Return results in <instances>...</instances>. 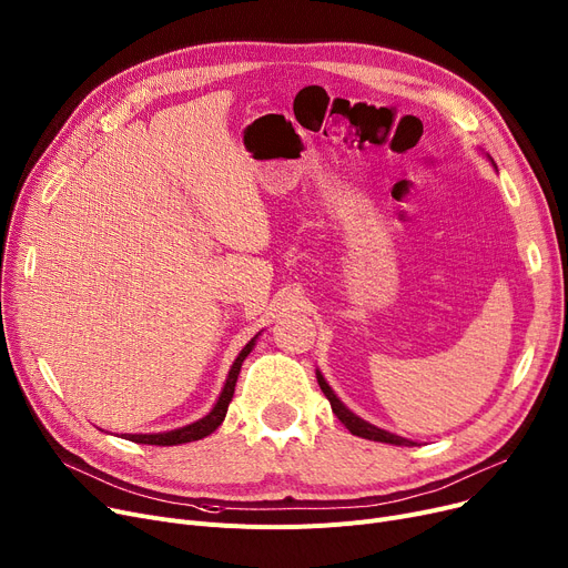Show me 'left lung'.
Instances as JSON below:
<instances>
[{
    "label": "left lung",
    "mask_w": 568,
    "mask_h": 568,
    "mask_svg": "<svg viewBox=\"0 0 568 568\" xmlns=\"http://www.w3.org/2000/svg\"><path fill=\"white\" fill-rule=\"evenodd\" d=\"M490 159V156H488ZM493 161V159H490ZM495 165V163H493ZM315 375H317V384H320V389L324 392V396H326V400L332 403V409H334V414L338 416L341 419V424L352 433V435H356V437H364V439H373V442H384V444H396V446H414L416 442H412V439H405V437H400V435H396V433H389V430H384V428H377V426H373V424H368L366 419H362V416H356L352 409H347L345 407V403L334 394V389L329 384H326V379H324V375L320 373V371H315Z\"/></svg>",
    "instance_id": "1"
}]
</instances>
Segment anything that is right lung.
<instances>
[{
	"label": "right lung",
	"mask_w": 568,
	"mask_h": 568,
	"mask_svg": "<svg viewBox=\"0 0 568 568\" xmlns=\"http://www.w3.org/2000/svg\"><path fill=\"white\" fill-rule=\"evenodd\" d=\"M260 336V334H257ZM257 336H253L244 349L239 352V356L234 359V364L230 366V373L225 377V384H223V392L219 396V400L214 403V407L209 409V414H204L202 419L189 424V426H182V428H174V430H168V433H135V435H126V439L135 442V444H156V446H176V444H186V442H195V439H202L206 435H212L225 419L227 414V405L234 396V384H236V377H239V371H242V364L246 356L251 354V349L255 347L257 343Z\"/></svg>",
	"instance_id": "add662e5"
}]
</instances>
